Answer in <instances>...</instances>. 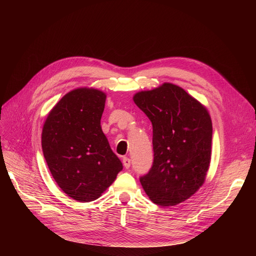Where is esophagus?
I'll return each instance as SVG.
<instances>
[{"mask_svg": "<svg viewBox=\"0 0 256 256\" xmlns=\"http://www.w3.org/2000/svg\"><path fill=\"white\" fill-rule=\"evenodd\" d=\"M130 164H131V160L128 157H122V164L126 168H130Z\"/></svg>", "mask_w": 256, "mask_h": 256, "instance_id": "1", "label": "esophagus"}]
</instances>
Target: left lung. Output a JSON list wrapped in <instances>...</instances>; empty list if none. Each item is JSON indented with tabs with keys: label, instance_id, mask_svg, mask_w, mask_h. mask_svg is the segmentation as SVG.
Wrapping results in <instances>:
<instances>
[{
	"label": "left lung",
	"instance_id": "8db88e82",
	"mask_svg": "<svg viewBox=\"0 0 256 256\" xmlns=\"http://www.w3.org/2000/svg\"><path fill=\"white\" fill-rule=\"evenodd\" d=\"M134 104L152 124L154 162L140 178L159 206H174L202 187L210 164L212 124L206 106L173 83L138 92Z\"/></svg>",
	"mask_w": 256,
	"mask_h": 256
}]
</instances>
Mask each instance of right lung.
Here are the masks:
<instances>
[{"label":"right lung","instance_id":"add662e5","mask_svg":"<svg viewBox=\"0 0 256 256\" xmlns=\"http://www.w3.org/2000/svg\"><path fill=\"white\" fill-rule=\"evenodd\" d=\"M106 99L97 88L72 90L52 108L42 127V147L54 180L82 203L102 196L122 170L100 126Z\"/></svg>","mask_w":256,"mask_h":256}]
</instances>
